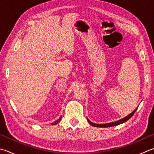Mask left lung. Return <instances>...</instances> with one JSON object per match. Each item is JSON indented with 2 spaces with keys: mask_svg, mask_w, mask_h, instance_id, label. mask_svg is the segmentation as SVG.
Wrapping results in <instances>:
<instances>
[{
  "mask_svg": "<svg viewBox=\"0 0 154 154\" xmlns=\"http://www.w3.org/2000/svg\"><path fill=\"white\" fill-rule=\"evenodd\" d=\"M137 108L135 110H134L132 113L130 114L129 115H128L127 116L125 117V118H123L121 120H119V121H116V122H111V123H108V124H95L94 123V122H91L88 119H87V120H88V121L89 124H90L91 126H93V127H114V126H116V125H119L120 124H122L123 123V122L127 121L128 119H130L131 117H132V116L134 114H135V111L137 110Z\"/></svg>",
  "mask_w": 154,
  "mask_h": 154,
  "instance_id": "obj_1",
  "label": "left lung"
}]
</instances>
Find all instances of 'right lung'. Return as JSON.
Segmentation results:
<instances>
[{"mask_svg":"<svg viewBox=\"0 0 154 154\" xmlns=\"http://www.w3.org/2000/svg\"><path fill=\"white\" fill-rule=\"evenodd\" d=\"M61 118H62V116H61V117H60V119H58L57 120V121H56L55 122H52V123L51 124L52 125H57V123H58V122H59L60 121V120H61Z\"/></svg>","mask_w":154,"mask_h":154,"instance_id":"obj_1","label":"right lung"}]
</instances>
